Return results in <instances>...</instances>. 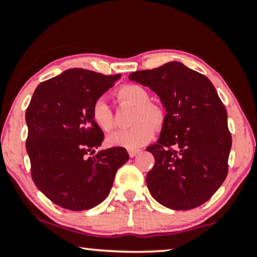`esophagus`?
Wrapping results in <instances>:
<instances>
[{
	"label": "esophagus",
	"instance_id": "esophagus-1",
	"mask_svg": "<svg viewBox=\"0 0 257 257\" xmlns=\"http://www.w3.org/2000/svg\"><path fill=\"white\" fill-rule=\"evenodd\" d=\"M139 152H140L139 150H128V156L131 157V158H133V157H136Z\"/></svg>",
	"mask_w": 257,
	"mask_h": 257
}]
</instances>
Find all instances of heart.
I'll list each match as a JSON object with an SVG mask.
<instances>
[{
  "instance_id": "obj_1",
  "label": "heart",
  "mask_w": 257,
  "mask_h": 257,
  "mask_svg": "<svg viewBox=\"0 0 257 257\" xmlns=\"http://www.w3.org/2000/svg\"><path fill=\"white\" fill-rule=\"evenodd\" d=\"M115 98L121 105L135 107L131 122L135 126L120 130L108 136L107 144L111 146L136 150L146 145L153 138L154 128L163 127L165 111L159 104L150 101V94L138 84H127L115 91ZM91 117L94 124L105 132L115 127L114 114L104 99H97L91 108Z\"/></svg>"
}]
</instances>
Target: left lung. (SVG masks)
Instances as JSON below:
<instances>
[{
	"label": "left lung",
	"mask_w": 257,
	"mask_h": 257,
	"mask_svg": "<svg viewBox=\"0 0 257 257\" xmlns=\"http://www.w3.org/2000/svg\"><path fill=\"white\" fill-rule=\"evenodd\" d=\"M128 78L154 91L167 111L159 140L146 149L156 160L146 177L151 195L175 210L203 205L227 177L231 147L227 111L215 87L179 62Z\"/></svg>",
	"instance_id": "obj_1"
}]
</instances>
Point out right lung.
<instances>
[{
	"label": "right lung",
	"instance_id": "1",
	"mask_svg": "<svg viewBox=\"0 0 257 257\" xmlns=\"http://www.w3.org/2000/svg\"><path fill=\"white\" fill-rule=\"evenodd\" d=\"M121 75L69 69L36 87L26 112L31 178L62 208L85 210L106 199L118 168L128 160L124 147L94 153L104 133L94 124V101Z\"/></svg>",
	"mask_w": 257,
	"mask_h": 257
}]
</instances>
